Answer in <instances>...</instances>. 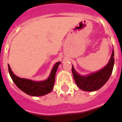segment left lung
I'll use <instances>...</instances> for the list:
<instances>
[{
  "label": "left lung",
  "mask_w": 122,
  "mask_h": 122,
  "mask_svg": "<svg viewBox=\"0 0 122 122\" xmlns=\"http://www.w3.org/2000/svg\"><path fill=\"white\" fill-rule=\"evenodd\" d=\"M114 50L110 57L109 62L105 67L99 71L95 72L87 76H81L77 73L73 66H72V72L74 81L80 89L86 92H93L99 90L109 79L112 72L114 64Z\"/></svg>",
  "instance_id": "1"
}]
</instances>
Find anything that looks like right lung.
I'll return each mask as SVG.
<instances>
[{"instance_id": "obj_1", "label": "right lung", "mask_w": 122, "mask_h": 122, "mask_svg": "<svg viewBox=\"0 0 122 122\" xmlns=\"http://www.w3.org/2000/svg\"><path fill=\"white\" fill-rule=\"evenodd\" d=\"M60 63L61 62H57L55 64L48 79L44 81L39 82H35L31 80L17 77L13 73L9 65H8V66L10 75L13 82H14L18 88H20L21 91L29 95L39 97L48 94L52 91L55 83L56 73Z\"/></svg>"}]
</instances>
